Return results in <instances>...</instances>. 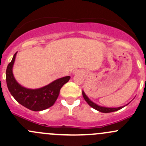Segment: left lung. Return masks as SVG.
Instances as JSON below:
<instances>
[{
    "instance_id": "1",
    "label": "left lung",
    "mask_w": 146,
    "mask_h": 146,
    "mask_svg": "<svg viewBox=\"0 0 146 146\" xmlns=\"http://www.w3.org/2000/svg\"><path fill=\"white\" fill-rule=\"evenodd\" d=\"M82 96H83L84 99L86 101V102L92 107V108H94L95 110H98V111L101 112V113H111V112H115L117 111V110H119L120 109H122V108L126 106H120V107H117V108H108V107H104V106H99L97 105L96 104L94 103L93 101H92L90 99L88 98V96L85 94V93L84 92V91L82 90Z\"/></svg>"
}]
</instances>
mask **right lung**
<instances>
[{
  "mask_svg": "<svg viewBox=\"0 0 146 146\" xmlns=\"http://www.w3.org/2000/svg\"><path fill=\"white\" fill-rule=\"evenodd\" d=\"M17 53V52L14 54L6 69V82L12 96L23 106L33 111H40L52 106L59 96L61 88L68 82L70 76L59 78L38 89L33 90L22 87L17 82L12 73Z\"/></svg>",
  "mask_w": 146,
  "mask_h": 146,
  "instance_id": "add662e5",
  "label": "right lung"
}]
</instances>
